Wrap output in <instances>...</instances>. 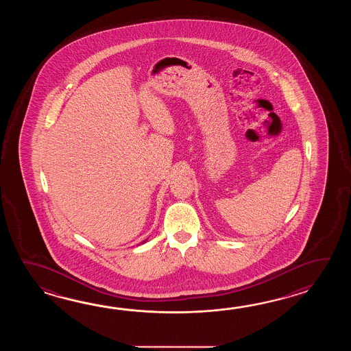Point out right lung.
<instances>
[{
  "label": "right lung",
  "instance_id": "1",
  "mask_svg": "<svg viewBox=\"0 0 351 351\" xmlns=\"http://www.w3.org/2000/svg\"><path fill=\"white\" fill-rule=\"evenodd\" d=\"M144 242H145V241H144ZM144 242H142V243H144Z\"/></svg>",
  "mask_w": 351,
  "mask_h": 351
}]
</instances>
